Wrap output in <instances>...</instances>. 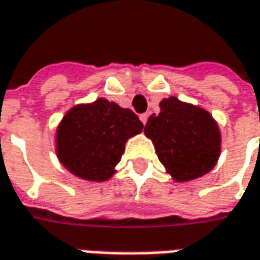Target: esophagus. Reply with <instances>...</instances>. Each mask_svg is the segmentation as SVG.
I'll return each mask as SVG.
<instances>
[{
    "instance_id": "34e87169",
    "label": "esophagus",
    "mask_w": 260,
    "mask_h": 260,
    "mask_svg": "<svg viewBox=\"0 0 260 260\" xmlns=\"http://www.w3.org/2000/svg\"><path fill=\"white\" fill-rule=\"evenodd\" d=\"M147 118H149V114H146V113H144V114H140V120H142L143 124L147 123Z\"/></svg>"
}]
</instances>
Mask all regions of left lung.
I'll return each mask as SVG.
<instances>
[{
	"label": "left lung",
	"instance_id": "left-lung-1",
	"mask_svg": "<svg viewBox=\"0 0 260 260\" xmlns=\"http://www.w3.org/2000/svg\"><path fill=\"white\" fill-rule=\"evenodd\" d=\"M161 111L151 116L144 133L154 143L158 160L179 182L206 175L220 153V134L205 110L177 100L160 102Z\"/></svg>",
	"mask_w": 260,
	"mask_h": 260
}]
</instances>
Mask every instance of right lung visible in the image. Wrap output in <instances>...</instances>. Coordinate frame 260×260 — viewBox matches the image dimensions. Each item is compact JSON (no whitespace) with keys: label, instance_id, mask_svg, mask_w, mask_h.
<instances>
[{"label":"right lung","instance_id":"1","mask_svg":"<svg viewBox=\"0 0 260 260\" xmlns=\"http://www.w3.org/2000/svg\"><path fill=\"white\" fill-rule=\"evenodd\" d=\"M143 130L132 110L100 99L64 116L57 133V154L73 175L103 182L114 173L127 139Z\"/></svg>","mask_w":260,"mask_h":260}]
</instances>
